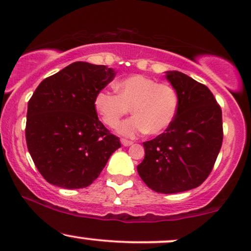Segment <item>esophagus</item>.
<instances>
[{"instance_id":"34e87169","label":"esophagus","mask_w":251,"mask_h":251,"mask_svg":"<svg viewBox=\"0 0 251 251\" xmlns=\"http://www.w3.org/2000/svg\"><path fill=\"white\" fill-rule=\"evenodd\" d=\"M122 144L124 145V146H131L132 144H133V141H131V140H127V139H122Z\"/></svg>"}]
</instances>
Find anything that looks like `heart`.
Segmentation results:
<instances>
[{"label": "heart", "mask_w": 251, "mask_h": 251, "mask_svg": "<svg viewBox=\"0 0 251 251\" xmlns=\"http://www.w3.org/2000/svg\"><path fill=\"white\" fill-rule=\"evenodd\" d=\"M117 93L101 90L95 97V108L102 123L116 128L120 119L129 112L133 117L120 124L123 135L160 134L170 127L177 111V93L168 84L156 83L143 75H133L114 83Z\"/></svg>", "instance_id": "b5f03b06"}]
</instances>
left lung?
<instances>
[{
	"label": "left lung",
	"instance_id": "1",
	"mask_svg": "<svg viewBox=\"0 0 251 251\" xmlns=\"http://www.w3.org/2000/svg\"><path fill=\"white\" fill-rule=\"evenodd\" d=\"M166 78L179 105L164 133L145 141L138 173L152 191L164 194L196 188L207 179L222 146V111L206 85L179 71Z\"/></svg>",
	"mask_w": 251,
	"mask_h": 251
}]
</instances>
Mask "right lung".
I'll use <instances>...</instances> for the list:
<instances>
[{"label": "right lung", "instance_id": "right-lung-1", "mask_svg": "<svg viewBox=\"0 0 251 251\" xmlns=\"http://www.w3.org/2000/svg\"><path fill=\"white\" fill-rule=\"evenodd\" d=\"M116 72L75 62L45 78L28 102L25 139L34 164L51 185L77 189L99 176L119 138L99 122L95 97Z\"/></svg>", "mask_w": 251, "mask_h": 251}]
</instances>
